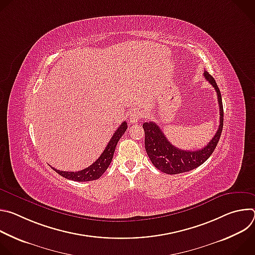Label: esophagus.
<instances>
[{"label":"esophagus","instance_id":"34e87169","mask_svg":"<svg viewBox=\"0 0 255 255\" xmlns=\"http://www.w3.org/2000/svg\"><path fill=\"white\" fill-rule=\"evenodd\" d=\"M143 116V113L142 111H139V110H136V111H133L129 117V120H130V123L131 124H135L137 123Z\"/></svg>","mask_w":255,"mask_h":255}]
</instances>
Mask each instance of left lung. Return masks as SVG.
<instances>
[{
	"instance_id": "left-lung-1",
	"label": "left lung",
	"mask_w": 255,
	"mask_h": 255,
	"mask_svg": "<svg viewBox=\"0 0 255 255\" xmlns=\"http://www.w3.org/2000/svg\"><path fill=\"white\" fill-rule=\"evenodd\" d=\"M204 77L206 81H208L213 86L217 93L220 111L219 128H218L215 136L204 148L195 151L181 150L173 146L154 122H145L143 124V129L145 132V149H146L152 164L164 173L177 174L197 168L211 156L217 146L218 141L220 139L224 120L221 93L214 78L208 71H204Z\"/></svg>"
}]
</instances>
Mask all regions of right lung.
Listing matches in <instances>:
<instances>
[{"instance_id": "right-lung-1", "label": "right lung", "mask_w": 255, "mask_h": 255, "mask_svg": "<svg viewBox=\"0 0 255 255\" xmlns=\"http://www.w3.org/2000/svg\"><path fill=\"white\" fill-rule=\"evenodd\" d=\"M126 129H127V123L126 121H124L120 125V127L116 130V132L114 133L110 141H109L107 147L105 148L101 156L89 167L80 171H62V170L55 169L53 167L52 168L61 176L67 179L75 180V181H90V180H95L100 178V176L106 171L109 165H110L115 152V148L117 146V143L122 137V135L125 133Z\"/></svg>"}]
</instances>
